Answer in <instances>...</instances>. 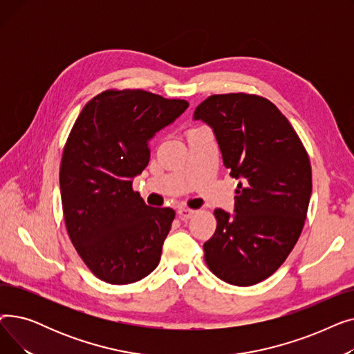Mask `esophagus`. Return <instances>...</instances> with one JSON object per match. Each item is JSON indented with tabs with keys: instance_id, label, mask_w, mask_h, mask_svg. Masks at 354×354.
I'll return each mask as SVG.
<instances>
[{
	"instance_id": "34e87169",
	"label": "esophagus",
	"mask_w": 354,
	"mask_h": 354,
	"mask_svg": "<svg viewBox=\"0 0 354 354\" xmlns=\"http://www.w3.org/2000/svg\"><path fill=\"white\" fill-rule=\"evenodd\" d=\"M178 215H179V218L182 221H187V219H189V218H192L195 215V211L188 209V208H179L178 209Z\"/></svg>"
}]
</instances>
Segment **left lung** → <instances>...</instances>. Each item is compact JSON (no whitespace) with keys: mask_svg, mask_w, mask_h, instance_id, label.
I'll use <instances>...</instances> for the list:
<instances>
[{"mask_svg":"<svg viewBox=\"0 0 354 354\" xmlns=\"http://www.w3.org/2000/svg\"><path fill=\"white\" fill-rule=\"evenodd\" d=\"M194 120L212 129L225 167L239 180L234 214L215 209L205 263L222 281L254 286L278 270L301 234L313 187L308 155L264 97L214 95L196 107Z\"/></svg>","mask_w":354,"mask_h":354,"instance_id":"left-lung-1","label":"left lung"}]
</instances>
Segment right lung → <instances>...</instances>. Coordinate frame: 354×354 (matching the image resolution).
Returning a JSON list of instances; mask_svg holds the SVG:
<instances>
[{
  "label": "right lung",
  "instance_id": "right-lung-1",
  "mask_svg": "<svg viewBox=\"0 0 354 354\" xmlns=\"http://www.w3.org/2000/svg\"><path fill=\"white\" fill-rule=\"evenodd\" d=\"M188 106L139 88L107 90L71 129L60 167L66 227L86 266L106 283H136L160 261L175 211L147 207L132 183L149 163V142Z\"/></svg>",
  "mask_w": 354,
  "mask_h": 354
}]
</instances>
